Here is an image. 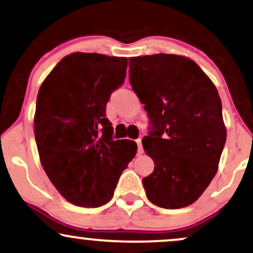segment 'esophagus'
<instances>
[{"mask_svg":"<svg viewBox=\"0 0 253 253\" xmlns=\"http://www.w3.org/2000/svg\"><path fill=\"white\" fill-rule=\"evenodd\" d=\"M136 145H137V154H142V153H143V148H142L141 139H137V140H136Z\"/></svg>","mask_w":253,"mask_h":253,"instance_id":"obj_1","label":"esophagus"}]
</instances>
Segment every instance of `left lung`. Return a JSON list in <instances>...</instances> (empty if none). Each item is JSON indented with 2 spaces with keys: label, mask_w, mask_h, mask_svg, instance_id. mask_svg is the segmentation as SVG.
Masks as SVG:
<instances>
[{
  "label": "left lung",
  "mask_w": 253,
  "mask_h": 253,
  "mask_svg": "<svg viewBox=\"0 0 253 253\" xmlns=\"http://www.w3.org/2000/svg\"><path fill=\"white\" fill-rule=\"evenodd\" d=\"M129 82L153 129L142 139L154 171L142 180L165 209L193 204L218 170L226 140L216 86L194 60L158 53L129 58Z\"/></svg>",
  "instance_id": "obj_1"
}]
</instances>
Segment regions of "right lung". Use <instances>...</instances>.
Listing matches in <instances>:
<instances>
[{"mask_svg": "<svg viewBox=\"0 0 253 253\" xmlns=\"http://www.w3.org/2000/svg\"><path fill=\"white\" fill-rule=\"evenodd\" d=\"M126 57L73 52L42 83L35 112L41 164L58 193L78 207L113 197L121 172L135 156L132 140H112L106 104L126 77Z\"/></svg>", "mask_w": 253, "mask_h": 253, "instance_id": "right-lung-1", "label": "right lung"}]
</instances>
